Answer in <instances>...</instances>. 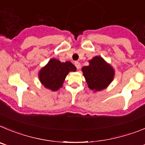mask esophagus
Returning a JSON list of instances; mask_svg holds the SVG:
<instances>
[{"label": "esophagus", "mask_w": 145, "mask_h": 145, "mask_svg": "<svg viewBox=\"0 0 145 145\" xmlns=\"http://www.w3.org/2000/svg\"><path fill=\"white\" fill-rule=\"evenodd\" d=\"M74 64H75L76 67L77 68V69H80V68H81L80 63H79V62H78V61H76L75 63H74Z\"/></svg>", "instance_id": "34e87169"}]
</instances>
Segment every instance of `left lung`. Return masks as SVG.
Here are the masks:
<instances>
[{"label":"left lung","instance_id":"8db88e82","mask_svg":"<svg viewBox=\"0 0 145 145\" xmlns=\"http://www.w3.org/2000/svg\"><path fill=\"white\" fill-rule=\"evenodd\" d=\"M82 71L88 87L95 92L107 88L114 79V69L100 56L89 60Z\"/></svg>","mask_w":145,"mask_h":145}]
</instances>
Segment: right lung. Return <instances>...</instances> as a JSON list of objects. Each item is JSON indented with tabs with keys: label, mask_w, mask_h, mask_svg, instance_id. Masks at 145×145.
Segmentation results:
<instances>
[{
	"label": "right lung",
	"mask_w": 145,
	"mask_h": 145,
	"mask_svg": "<svg viewBox=\"0 0 145 145\" xmlns=\"http://www.w3.org/2000/svg\"><path fill=\"white\" fill-rule=\"evenodd\" d=\"M76 68L70 61L65 63L51 58L38 72L40 82L45 88L57 91L63 86L66 76L70 71H76Z\"/></svg>",
	"instance_id": "obj_1"
}]
</instances>
